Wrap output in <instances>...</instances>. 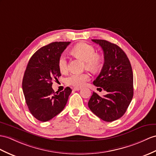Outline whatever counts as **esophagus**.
<instances>
[{
	"label": "esophagus",
	"mask_w": 156,
	"mask_h": 156,
	"mask_svg": "<svg viewBox=\"0 0 156 156\" xmlns=\"http://www.w3.org/2000/svg\"><path fill=\"white\" fill-rule=\"evenodd\" d=\"M81 89V88H80V87H75V88H73V90H79Z\"/></svg>",
	"instance_id": "obj_1"
}]
</instances>
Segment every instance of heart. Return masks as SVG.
<instances>
[{
	"mask_svg": "<svg viewBox=\"0 0 156 156\" xmlns=\"http://www.w3.org/2000/svg\"><path fill=\"white\" fill-rule=\"evenodd\" d=\"M72 52L79 58L85 62L86 67L90 69H97L99 67L102 58L96 54V50L93 45L85 42L76 44L72 49ZM58 68L61 73H66L68 70L67 58L66 55H60L58 59ZM89 76L85 73H71L66 79L67 85L75 87L84 86L89 80Z\"/></svg>",
	"mask_w": 156,
	"mask_h": 156,
	"instance_id": "heart-1",
	"label": "heart"
}]
</instances>
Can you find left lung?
<instances>
[{"instance_id": "1", "label": "left lung", "mask_w": 156, "mask_h": 156, "mask_svg": "<svg viewBox=\"0 0 156 156\" xmlns=\"http://www.w3.org/2000/svg\"><path fill=\"white\" fill-rule=\"evenodd\" d=\"M92 41L102 48L105 59L101 73L93 84L102 87L107 94L100 97L93 92L88 106L102 120L112 122L124 115L132 99V66L126 54L117 45L104 40Z\"/></svg>"}]
</instances>
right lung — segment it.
<instances>
[{
  "mask_svg": "<svg viewBox=\"0 0 156 156\" xmlns=\"http://www.w3.org/2000/svg\"><path fill=\"white\" fill-rule=\"evenodd\" d=\"M70 41H55L39 49L30 59L22 80L26 105L34 118L51 120L65 108L72 90L60 93L52 89V81L61 76L58 59Z\"/></svg>",
  "mask_w": 156,
  "mask_h": 156,
  "instance_id": "add662e5",
  "label": "right lung"
}]
</instances>
